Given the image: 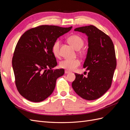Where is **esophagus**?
Masks as SVG:
<instances>
[{
  "instance_id": "esophagus-1",
  "label": "esophagus",
  "mask_w": 130,
  "mask_h": 130,
  "mask_svg": "<svg viewBox=\"0 0 130 130\" xmlns=\"http://www.w3.org/2000/svg\"><path fill=\"white\" fill-rule=\"evenodd\" d=\"M70 73V72L69 71H68V70H65V74H69Z\"/></svg>"
}]
</instances>
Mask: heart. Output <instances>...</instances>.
I'll return each instance as SVG.
<instances>
[{
  "instance_id": "obj_1",
  "label": "heart",
  "mask_w": 130,
  "mask_h": 130,
  "mask_svg": "<svg viewBox=\"0 0 130 130\" xmlns=\"http://www.w3.org/2000/svg\"><path fill=\"white\" fill-rule=\"evenodd\" d=\"M68 42L76 50H80L84 44V42L82 38L77 35H73L69 37L68 38ZM60 40H58L54 43L52 46V53L56 57L60 56ZM80 64V62L77 59L73 60L65 59L60 62V67L61 68L70 71L75 69Z\"/></svg>"
}]
</instances>
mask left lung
Returning <instances> with one entry per match:
<instances>
[{
  "mask_svg": "<svg viewBox=\"0 0 130 130\" xmlns=\"http://www.w3.org/2000/svg\"><path fill=\"white\" fill-rule=\"evenodd\" d=\"M74 31L85 34L88 37V48L83 67L89 71L86 77L75 74L72 87L83 99L95 100L111 86L117 66L115 46L108 36L93 25L77 27Z\"/></svg>",
  "mask_w": 130,
  "mask_h": 130,
  "instance_id": "left-lung-1",
  "label": "left lung"
}]
</instances>
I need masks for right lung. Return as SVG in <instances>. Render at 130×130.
<instances>
[{
  "mask_svg": "<svg viewBox=\"0 0 130 130\" xmlns=\"http://www.w3.org/2000/svg\"><path fill=\"white\" fill-rule=\"evenodd\" d=\"M72 28L41 25L26 31L21 37L12 63L17 88L26 99L38 103L53 93L56 80L64 70L53 69L57 63L52 46Z\"/></svg>",
  "mask_w": 130,
  "mask_h": 130,
  "instance_id": "add662e5",
  "label": "right lung"
}]
</instances>
